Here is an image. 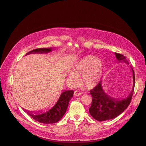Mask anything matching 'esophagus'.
<instances>
[{
	"label": "esophagus",
	"instance_id": "34e87169",
	"mask_svg": "<svg viewBox=\"0 0 146 146\" xmlns=\"http://www.w3.org/2000/svg\"><path fill=\"white\" fill-rule=\"evenodd\" d=\"M74 95L75 96H80V95H82V92H80L78 91H75L74 92Z\"/></svg>",
	"mask_w": 146,
	"mask_h": 146
}]
</instances>
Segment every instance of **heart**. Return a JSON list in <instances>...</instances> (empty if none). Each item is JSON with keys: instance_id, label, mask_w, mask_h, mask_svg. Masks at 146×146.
<instances>
[{"instance_id": "b5f03b06", "label": "heart", "mask_w": 146, "mask_h": 146, "mask_svg": "<svg viewBox=\"0 0 146 146\" xmlns=\"http://www.w3.org/2000/svg\"><path fill=\"white\" fill-rule=\"evenodd\" d=\"M103 72V61L94 55H87L76 61L69 74L72 86H77L81 82L87 88L91 89L100 81Z\"/></svg>"}]
</instances>
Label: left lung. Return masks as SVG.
<instances>
[{
    "label": "left lung",
    "mask_w": 146,
    "mask_h": 146,
    "mask_svg": "<svg viewBox=\"0 0 146 146\" xmlns=\"http://www.w3.org/2000/svg\"><path fill=\"white\" fill-rule=\"evenodd\" d=\"M117 60L123 61L127 64L128 62L124 55L115 52ZM133 84L132 90L130 94L125 98H114L104 92L100 81L98 85L90 90L92 96V103L89 112L91 116L99 121H103L114 118L121 114L131 103L134 91L135 77L133 70Z\"/></svg>",
    "instance_id": "left-lung-1"
}]
</instances>
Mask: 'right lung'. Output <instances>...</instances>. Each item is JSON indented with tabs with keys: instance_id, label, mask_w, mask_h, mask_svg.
<instances>
[{
	"instance_id": "add662e5",
	"label": "right lung",
	"mask_w": 146,
	"mask_h": 146,
	"mask_svg": "<svg viewBox=\"0 0 146 146\" xmlns=\"http://www.w3.org/2000/svg\"><path fill=\"white\" fill-rule=\"evenodd\" d=\"M51 51V48H37L28 52L31 53H47ZM73 90H66L61 92L55 102L54 105L47 109L43 111H31L24 110V111L35 120L43 123H54L59 121L65 114L69 101L73 96Z\"/></svg>"
}]
</instances>
